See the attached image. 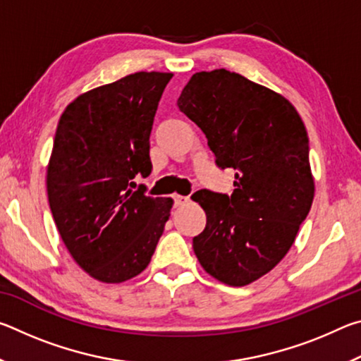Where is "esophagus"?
Here are the masks:
<instances>
[{
	"label": "esophagus",
	"instance_id": "1",
	"mask_svg": "<svg viewBox=\"0 0 361 361\" xmlns=\"http://www.w3.org/2000/svg\"><path fill=\"white\" fill-rule=\"evenodd\" d=\"M173 202H175V207L186 205V204L189 202V197H188V195H180V194H175V195H173Z\"/></svg>",
	"mask_w": 361,
	"mask_h": 361
}]
</instances>
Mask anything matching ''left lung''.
<instances>
[{"mask_svg": "<svg viewBox=\"0 0 361 361\" xmlns=\"http://www.w3.org/2000/svg\"><path fill=\"white\" fill-rule=\"evenodd\" d=\"M176 105L205 133L216 166L235 170L231 195H192L207 215L194 253L212 277L245 286L282 261L312 205L304 122L285 97L224 68L192 75Z\"/></svg>", "mask_w": 361, "mask_h": 361, "instance_id": "8db88e82", "label": "left lung"}]
</instances>
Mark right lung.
<instances>
[{"label": "right lung", "mask_w": 361, "mask_h": 361, "mask_svg": "<svg viewBox=\"0 0 361 361\" xmlns=\"http://www.w3.org/2000/svg\"><path fill=\"white\" fill-rule=\"evenodd\" d=\"M172 73L138 71L79 95L60 116L47 197L60 237L90 277L121 283L149 264L173 200L132 191L151 173L149 135Z\"/></svg>", "instance_id": "obj_1"}]
</instances>
